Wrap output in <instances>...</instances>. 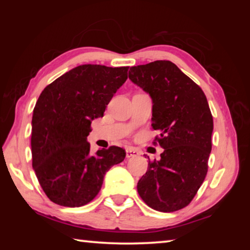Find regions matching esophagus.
Returning <instances> with one entry per match:
<instances>
[{
	"label": "esophagus",
	"mask_w": 250,
	"mask_h": 250,
	"mask_svg": "<svg viewBox=\"0 0 250 250\" xmlns=\"http://www.w3.org/2000/svg\"><path fill=\"white\" fill-rule=\"evenodd\" d=\"M125 155H126V158H128V159L134 158V156H138L139 155V152L133 150V149H128V150H126V152H125Z\"/></svg>",
	"instance_id": "1"
}]
</instances>
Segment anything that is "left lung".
Instances as JSON below:
<instances>
[{
    "mask_svg": "<svg viewBox=\"0 0 250 250\" xmlns=\"http://www.w3.org/2000/svg\"><path fill=\"white\" fill-rule=\"evenodd\" d=\"M129 79L152 99V126L164 151L138 182L140 197L163 213L188 206L207 174L213 117L200 86L175 64L156 61L131 67Z\"/></svg>",
    "mask_w": 250,
    "mask_h": 250,
    "instance_id": "left-lung-1",
    "label": "left lung"
}]
</instances>
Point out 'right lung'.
<instances>
[{
    "instance_id": "add662e5",
    "label": "right lung",
    "mask_w": 250,
    "mask_h": 250,
    "mask_svg": "<svg viewBox=\"0 0 250 250\" xmlns=\"http://www.w3.org/2000/svg\"><path fill=\"white\" fill-rule=\"evenodd\" d=\"M128 78V67L80 65L48 84L33 110V168L50 201L80 207L97 196L105 172L122 162L119 146L92 154L87 137L91 121Z\"/></svg>"
}]
</instances>
